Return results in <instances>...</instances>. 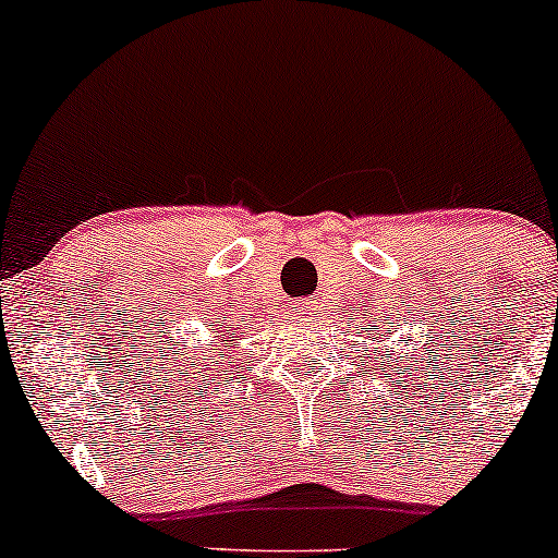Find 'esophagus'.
<instances>
[{
  "label": "esophagus",
  "instance_id": "34e87169",
  "mask_svg": "<svg viewBox=\"0 0 558 558\" xmlns=\"http://www.w3.org/2000/svg\"><path fill=\"white\" fill-rule=\"evenodd\" d=\"M303 308H305V305H303Z\"/></svg>",
  "mask_w": 558,
  "mask_h": 558
}]
</instances>
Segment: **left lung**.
I'll use <instances>...</instances> for the list:
<instances>
[{"label":"left lung","instance_id":"left-lung-1","mask_svg":"<svg viewBox=\"0 0 558 558\" xmlns=\"http://www.w3.org/2000/svg\"><path fill=\"white\" fill-rule=\"evenodd\" d=\"M379 329H381V324H379ZM379 340H390V329L379 331ZM398 355H400V353H398ZM385 359H392L390 348H387V345H385ZM400 359H403V355H400ZM381 366H385V363H381ZM396 368H398V372H403V368H400V366H398V363H396ZM414 372H418V368H414Z\"/></svg>","mask_w":558,"mask_h":558}]
</instances>
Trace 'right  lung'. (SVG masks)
I'll list each match as a JSON object with an SVG mask.
<instances>
[{
  "label": "right lung",
  "instance_id": "1",
  "mask_svg": "<svg viewBox=\"0 0 558 558\" xmlns=\"http://www.w3.org/2000/svg\"><path fill=\"white\" fill-rule=\"evenodd\" d=\"M168 335H171V331H166V340H160V345L155 348V353H158V359H160L158 372L166 381H177L173 387H177V392L184 396L186 387H190V390H195L197 379L205 381V373H199L198 368L205 367L208 372V366H213L216 361H221L223 355H216V353L199 355V353H195V345H186V342L173 340V337H168ZM218 340H221L227 348L234 345V340H231V327L218 329Z\"/></svg>",
  "mask_w": 558,
  "mask_h": 558
}]
</instances>
